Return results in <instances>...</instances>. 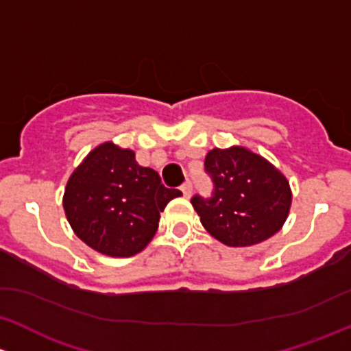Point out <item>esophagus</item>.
<instances>
[{
    "label": "esophagus",
    "instance_id": "34e87169",
    "mask_svg": "<svg viewBox=\"0 0 351 351\" xmlns=\"http://www.w3.org/2000/svg\"><path fill=\"white\" fill-rule=\"evenodd\" d=\"M180 191H182V194L186 197H189L191 194H193V184H191V180H186V182L180 186Z\"/></svg>",
    "mask_w": 351,
    "mask_h": 351
}]
</instances>
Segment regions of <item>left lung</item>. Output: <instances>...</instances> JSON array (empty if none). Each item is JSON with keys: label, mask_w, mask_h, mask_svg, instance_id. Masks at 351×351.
Listing matches in <instances>:
<instances>
[{"label": "left lung", "mask_w": 351, "mask_h": 351, "mask_svg": "<svg viewBox=\"0 0 351 351\" xmlns=\"http://www.w3.org/2000/svg\"><path fill=\"white\" fill-rule=\"evenodd\" d=\"M204 169L213 196L191 199L209 234L228 247H250L282 228L291 209L287 179L269 160L245 147L213 149Z\"/></svg>", "instance_id": "8db88e82"}]
</instances>
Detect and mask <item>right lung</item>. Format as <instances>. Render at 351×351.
Masks as SVG:
<instances>
[{"label": "right lung", "mask_w": 351, "mask_h": 351, "mask_svg": "<svg viewBox=\"0 0 351 351\" xmlns=\"http://www.w3.org/2000/svg\"><path fill=\"white\" fill-rule=\"evenodd\" d=\"M167 189L135 152L101 143L69 177L64 211L74 233L93 250L110 256L142 252L158 228L167 202L180 196Z\"/></svg>", "instance_id": "right-lung-1"}]
</instances>
